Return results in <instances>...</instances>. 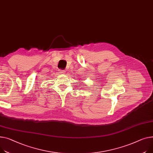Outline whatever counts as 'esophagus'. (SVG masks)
<instances>
[{"instance_id":"esophagus-1","label":"esophagus","mask_w":153,"mask_h":153,"mask_svg":"<svg viewBox=\"0 0 153 153\" xmlns=\"http://www.w3.org/2000/svg\"><path fill=\"white\" fill-rule=\"evenodd\" d=\"M59 73L62 74H65L66 73V71L65 70H59Z\"/></svg>"}]
</instances>
